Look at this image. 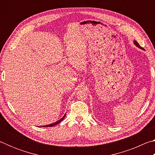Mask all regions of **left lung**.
I'll list each match as a JSON object with an SVG mask.
<instances>
[{
  "mask_svg": "<svg viewBox=\"0 0 155 155\" xmlns=\"http://www.w3.org/2000/svg\"><path fill=\"white\" fill-rule=\"evenodd\" d=\"M134 44H135V46H137V47H139V48H141V47L140 46V44H139L137 43V41H134Z\"/></svg>",
  "mask_w": 155,
  "mask_h": 155,
  "instance_id": "8db88e82",
  "label": "left lung"
}]
</instances>
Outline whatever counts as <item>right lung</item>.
I'll return each instance as SVG.
<instances>
[{
	"instance_id": "1",
	"label": "right lung",
	"mask_w": 155,
	"mask_h": 155,
	"mask_svg": "<svg viewBox=\"0 0 155 155\" xmlns=\"http://www.w3.org/2000/svg\"><path fill=\"white\" fill-rule=\"evenodd\" d=\"M65 116V114L64 115V116L62 118H61V119H60L59 120H58V121H57V122H55L52 123V124H48V125H45V126H44V127H53V126H55V125H57V124H58L59 123L61 122L62 121V120L64 119Z\"/></svg>"
}]
</instances>
